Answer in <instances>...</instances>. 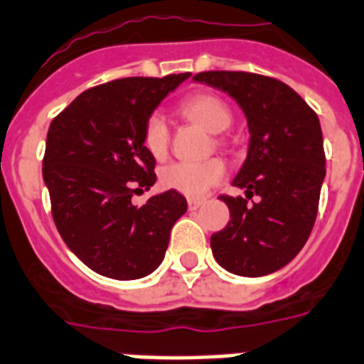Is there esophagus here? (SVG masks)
Segmentation results:
<instances>
[{
    "label": "esophagus",
    "instance_id": "esophagus-1",
    "mask_svg": "<svg viewBox=\"0 0 364 364\" xmlns=\"http://www.w3.org/2000/svg\"><path fill=\"white\" fill-rule=\"evenodd\" d=\"M187 204H188V210L193 212V210H198V208L202 206V200H194V198H191V200H188Z\"/></svg>",
    "mask_w": 364,
    "mask_h": 364
}]
</instances>
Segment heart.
<instances>
[{
    "instance_id": "b5f03b06",
    "label": "heart",
    "mask_w": 364,
    "mask_h": 364,
    "mask_svg": "<svg viewBox=\"0 0 364 364\" xmlns=\"http://www.w3.org/2000/svg\"><path fill=\"white\" fill-rule=\"evenodd\" d=\"M179 112L187 120L198 124L210 133H221L229 129L232 124L231 108L227 107L223 99H219L210 93H198V95L187 97L179 102ZM143 145L146 152L156 160H164L170 146V129L166 126L160 114H152L143 129ZM225 176V166L218 158L206 160V162H176L164 168L160 173V181L166 188L177 191V193L198 198L218 185Z\"/></svg>"
}]
</instances>
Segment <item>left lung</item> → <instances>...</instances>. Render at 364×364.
I'll return each instance as SVG.
<instances>
[{
	"instance_id": "8db88e82",
	"label": "left lung",
	"mask_w": 364,
	"mask_h": 364,
	"mask_svg": "<svg viewBox=\"0 0 364 364\" xmlns=\"http://www.w3.org/2000/svg\"><path fill=\"white\" fill-rule=\"evenodd\" d=\"M194 82L225 91L248 122V154L232 185L244 196H221L231 219L210 238L215 262L240 277H265L290 263L311 235L324 176L318 116L274 77L252 72H200ZM252 196L258 202L248 205Z\"/></svg>"
}]
</instances>
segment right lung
<instances>
[{
  "instance_id": "obj_1",
  "label": "right lung",
  "mask_w": 364,
  "mask_h": 364,
  "mask_svg": "<svg viewBox=\"0 0 364 364\" xmlns=\"http://www.w3.org/2000/svg\"><path fill=\"white\" fill-rule=\"evenodd\" d=\"M191 76L122 77L83 91L49 126L43 181L66 246L95 273L135 281L162 263L170 231L187 212L177 191L143 206L135 187L156 183V160L143 145L146 120ZM139 191V188H137Z\"/></svg>"
}]
</instances>
